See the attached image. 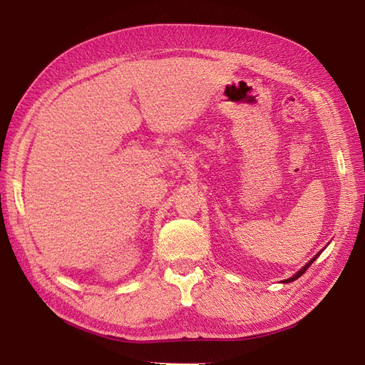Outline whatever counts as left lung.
I'll use <instances>...</instances> for the list:
<instances>
[{
  "mask_svg": "<svg viewBox=\"0 0 365 365\" xmlns=\"http://www.w3.org/2000/svg\"><path fill=\"white\" fill-rule=\"evenodd\" d=\"M318 255H319V254H318ZM318 255H317V257H314V258H312V259H310V262H309V263H307L306 266H304V267H302V269H301L299 272H296L293 277H289V279H287V280H285V284H288V282H293V280H296L297 277H301V276H302V274H304V272H306V271L309 269V266H310L312 263H314V262H315V259L318 258Z\"/></svg>",
  "mask_w": 365,
  "mask_h": 365,
  "instance_id": "obj_1",
  "label": "left lung"
}]
</instances>
